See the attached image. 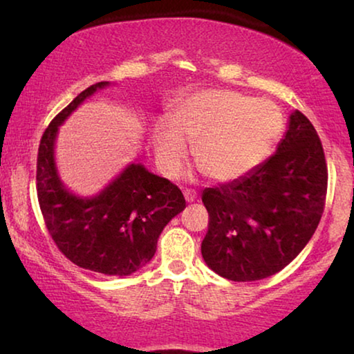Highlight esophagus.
<instances>
[{
  "mask_svg": "<svg viewBox=\"0 0 354 354\" xmlns=\"http://www.w3.org/2000/svg\"><path fill=\"white\" fill-rule=\"evenodd\" d=\"M183 196H185L187 203H193V201H196L198 193L194 192V189H185V192H183Z\"/></svg>",
  "mask_w": 354,
  "mask_h": 354,
  "instance_id": "esophagus-1",
  "label": "esophagus"
}]
</instances>
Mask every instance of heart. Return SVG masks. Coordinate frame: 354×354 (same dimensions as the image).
I'll list each match as a JSON object with an SVG mask.
<instances>
[{
    "mask_svg": "<svg viewBox=\"0 0 354 354\" xmlns=\"http://www.w3.org/2000/svg\"><path fill=\"white\" fill-rule=\"evenodd\" d=\"M171 125L158 124L153 147L158 166L177 176L193 143L198 167L217 182L248 176L268 160L284 131V116L274 104L228 89H206L174 106Z\"/></svg>",
    "mask_w": 354,
    "mask_h": 354,
    "instance_id": "obj_1",
    "label": "heart"
}]
</instances>
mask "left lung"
Returning a JSON list of instances; mask_svg holds the SVG:
<instances>
[{
    "mask_svg": "<svg viewBox=\"0 0 354 354\" xmlns=\"http://www.w3.org/2000/svg\"><path fill=\"white\" fill-rule=\"evenodd\" d=\"M327 193L324 150L299 110L276 153L248 176L206 188V265L238 283L259 281L288 266L313 236Z\"/></svg>",
    "mask_w": 354,
    "mask_h": 354,
    "instance_id": "left-lung-1",
    "label": "left lung"
}]
</instances>
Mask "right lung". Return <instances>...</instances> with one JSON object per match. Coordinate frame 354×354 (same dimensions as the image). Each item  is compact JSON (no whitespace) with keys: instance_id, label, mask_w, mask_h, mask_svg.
I'll return each instance as SVG.
<instances>
[{"instance_id":"obj_1","label":"right lung","mask_w":354,"mask_h":354,"mask_svg":"<svg viewBox=\"0 0 354 354\" xmlns=\"http://www.w3.org/2000/svg\"><path fill=\"white\" fill-rule=\"evenodd\" d=\"M109 81L92 84L50 121L39 142L37 192L46 227L66 259L106 276H129L156 252L166 225L185 209L180 188L131 162L94 196H80L60 180L55 165L59 127Z\"/></svg>"}]
</instances>
